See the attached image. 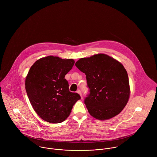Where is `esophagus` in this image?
Masks as SVG:
<instances>
[{
  "label": "esophagus",
  "mask_w": 157,
  "mask_h": 157,
  "mask_svg": "<svg viewBox=\"0 0 157 157\" xmlns=\"http://www.w3.org/2000/svg\"><path fill=\"white\" fill-rule=\"evenodd\" d=\"M77 93H78V94H80V97L82 98V91H81L80 90H77Z\"/></svg>",
  "instance_id": "obj_1"
}]
</instances>
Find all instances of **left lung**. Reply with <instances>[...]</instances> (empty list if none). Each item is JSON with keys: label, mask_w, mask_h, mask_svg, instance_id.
<instances>
[{"label": "left lung", "mask_w": 157, "mask_h": 157, "mask_svg": "<svg viewBox=\"0 0 157 157\" xmlns=\"http://www.w3.org/2000/svg\"><path fill=\"white\" fill-rule=\"evenodd\" d=\"M75 66L86 75L90 93L84 101L90 115L105 120L121 112L130 95L129 78L123 65L98 54L79 59Z\"/></svg>", "instance_id": "8db88e82"}]
</instances>
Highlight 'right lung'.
Masks as SVG:
<instances>
[{"instance_id":"right-lung-1","label":"right lung","mask_w":157,"mask_h":157,"mask_svg":"<svg viewBox=\"0 0 157 157\" xmlns=\"http://www.w3.org/2000/svg\"><path fill=\"white\" fill-rule=\"evenodd\" d=\"M74 63L73 59L49 56L37 60L28 73L25 80L27 95L34 111L47 122L65 121L80 99L78 94L69 91L65 78Z\"/></svg>"}]
</instances>
